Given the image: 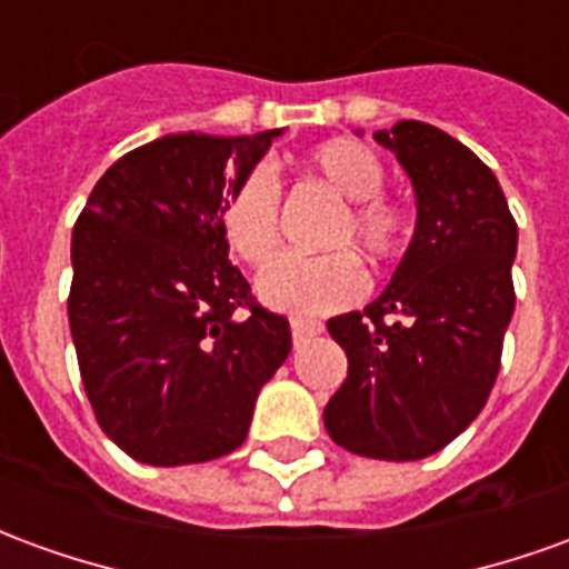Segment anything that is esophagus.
<instances>
[{
  "label": "esophagus",
  "instance_id": "1",
  "mask_svg": "<svg viewBox=\"0 0 569 569\" xmlns=\"http://www.w3.org/2000/svg\"><path fill=\"white\" fill-rule=\"evenodd\" d=\"M317 332H320V322L292 320V341H296V347H301L305 341H310V338H313Z\"/></svg>",
  "mask_w": 569,
  "mask_h": 569
}]
</instances>
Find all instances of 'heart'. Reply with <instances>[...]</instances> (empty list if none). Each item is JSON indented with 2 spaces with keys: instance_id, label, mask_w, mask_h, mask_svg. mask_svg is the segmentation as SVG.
<instances>
[{
  "instance_id": "b5f03b06",
  "label": "heart",
  "mask_w": 569,
  "mask_h": 569,
  "mask_svg": "<svg viewBox=\"0 0 569 569\" xmlns=\"http://www.w3.org/2000/svg\"><path fill=\"white\" fill-rule=\"evenodd\" d=\"M308 170L341 200H350L332 231L335 247H353L371 261L396 259L408 243L406 210L383 198L381 158L357 140H332L308 154ZM222 231L237 259L261 264L280 234V186L268 167H252L237 179L222 207ZM362 271L350 252L298 256L286 252L259 273V296L273 310L320 317L353 305Z\"/></svg>"
}]
</instances>
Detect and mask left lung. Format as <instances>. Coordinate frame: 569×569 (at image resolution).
Wrapping results in <instances>:
<instances>
[{"instance_id":"obj_1","label":"left lung","mask_w":569,"mask_h":569,"mask_svg":"<svg viewBox=\"0 0 569 569\" xmlns=\"http://www.w3.org/2000/svg\"><path fill=\"white\" fill-rule=\"evenodd\" d=\"M375 140L396 154L418 222L393 280L369 308L326 322L347 378L322 411L335 445L375 460L441 451L485 408L515 310V224L497 176L423 121Z\"/></svg>"}]
</instances>
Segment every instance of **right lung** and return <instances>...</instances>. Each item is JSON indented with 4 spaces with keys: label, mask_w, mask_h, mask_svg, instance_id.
I'll return each mask as SVG.
<instances>
[{
    "label": "right lung",
    "mask_w": 569,
    "mask_h": 569,
    "mask_svg": "<svg viewBox=\"0 0 569 569\" xmlns=\"http://www.w3.org/2000/svg\"><path fill=\"white\" fill-rule=\"evenodd\" d=\"M283 130L167 133L118 158L72 228L69 329L97 423L149 466L243 445L292 350L228 261L222 207Z\"/></svg>",
    "instance_id": "add662e5"
}]
</instances>
